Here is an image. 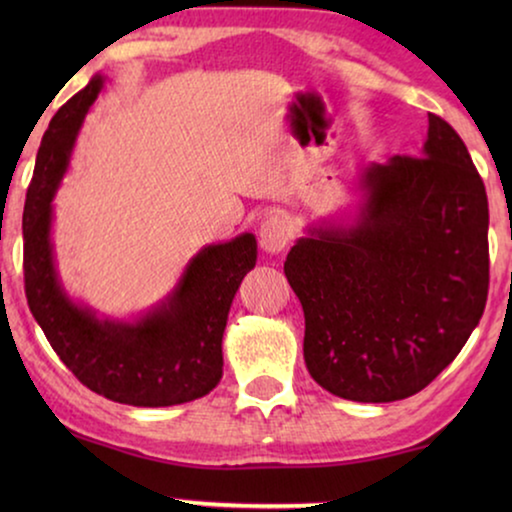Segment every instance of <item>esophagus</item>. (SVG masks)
Returning a JSON list of instances; mask_svg holds the SVG:
<instances>
[{
  "instance_id": "obj_1",
  "label": "esophagus",
  "mask_w": 512,
  "mask_h": 512,
  "mask_svg": "<svg viewBox=\"0 0 512 512\" xmlns=\"http://www.w3.org/2000/svg\"><path fill=\"white\" fill-rule=\"evenodd\" d=\"M258 240H261V247L265 251H270V254H279V251H282L291 240L289 219L279 212H272L265 216L261 228H258Z\"/></svg>"
}]
</instances>
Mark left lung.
Instances as JSON below:
<instances>
[{"label":"left lung","instance_id":"obj_1","mask_svg":"<svg viewBox=\"0 0 512 512\" xmlns=\"http://www.w3.org/2000/svg\"><path fill=\"white\" fill-rule=\"evenodd\" d=\"M354 226H314L284 275L305 312L314 382L359 403H391L431 384L485 312L489 207L471 153L429 114L419 156L361 174Z\"/></svg>","mask_w":512,"mask_h":512}]
</instances>
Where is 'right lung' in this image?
Instances as JSON below:
<instances>
[{
    "label": "right lung",
    "instance_id": "add662e5",
    "mask_svg": "<svg viewBox=\"0 0 512 512\" xmlns=\"http://www.w3.org/2000/svg\"><path fill=\"white\" fill-rule=\"evenodd\" d=\"M100 90L102 76H93L60 107L41 139L23 212L27 305L60 361L95 394L137 408L195 401L223 375V331L235 293L256 265V237L244 233L202 249L170 296L135 324L100 319L72 303L53 261L51 202Z\"/></svg>",
    "mask_w": 512,
    "mask_h": 512
}]
</instances>
